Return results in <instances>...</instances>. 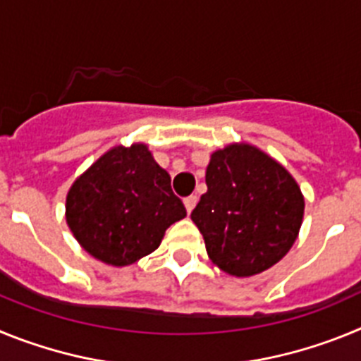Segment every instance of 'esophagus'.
<instances>
[{
	"label": "esophagus",
	"instance_id": "34e87169",
	"mask_svg": "<svg viewBox=\"0 0 361 361\" xmlns=\"http://www.w3.org/2000/svg\"><path fill=\"white\" fill-rule=\"evenodd\" d=\"M197 195H190V197H186V199H184V206H186V212L188 213H191L193 212V208H195L197 206Z\"/></svg>",
	"mask_w": 361,
	"mask_h": 361
}]
</instances>
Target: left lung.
<instances>
[{
    "label": "left lung",
    "mask_w": 361,
    "mask_h": 361,
    "mask_svg": "<svg viewBox=\"0 0 361 361\" xmlns=\"http://www.w3.org/2000/svg\"><path fill=\"white\" fill-rule=\"evenodd\" d=\"M206 184L191 220L215 266L233 276H253L288 255L305 204L282 164L251 145H229L209 159Z\"/></svg>",
    "instance_id": "obj_1"
}]
</instances>
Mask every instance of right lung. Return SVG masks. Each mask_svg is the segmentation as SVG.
<instances>
[{
  "label": "right lung",
  "mask_w": 361,
  "mask_h": 361,
  "mask_svg": "<svg viewBox=\"0 0 361 361\" xmlns=\"http://www.w3.org/2000/svg\"><path fill=\"white\" fill-rule=\"evenodd\" d=\"M184 216L170 175L141 142L108 149L66 195V224L75 240L92 257L117 267L153 253L166 229Z\"/></svg>",
  "instance_id": "right-lung-1"
}]
</instances>
